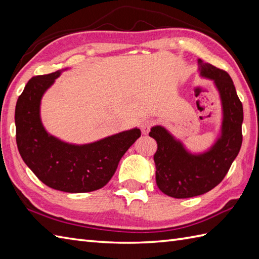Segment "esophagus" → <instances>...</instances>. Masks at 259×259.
<instances>
[{
	"label": "esophagus",
	"mask_w": 259,
	"mask_h": 259,
	"mask_svg": "<svg viewBox=\"0 0 259 259\" xmlns=\"http://www.w3.org/2000/svg\"><path fill=\"white\" fill-rule=\"evenodd\" d=\"M152 125H153V121H152V120H145V121H142V123H141V125H140L142 135H147L148 133H149V130H150V128H151Z\"/></svg>",
	"instance_id": "esophagus-1"
}]
</instances>
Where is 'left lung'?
<instances>
[{
    "instance_id": "1",
    "label": "left lung",
    "mask_w": 259,
    "mask_h": 259,
    "mask_svg": "<svg viewBox=\"0 0 259 259\" xmlns=\"http://www.w3.org/2000/svg\"><path fill=\"white\" fill-rule=\"evenodd\" d=\"M201 78L211 80L222 103L221 130L207 150L191 152L180 139L162 125L152 126L149 136L157 141L153 155L156 183L164 195L190 198L214 188L228 172L240 150L244 120L243 104L226 71L198 59Z\"/></svg>"
}]
</instances>
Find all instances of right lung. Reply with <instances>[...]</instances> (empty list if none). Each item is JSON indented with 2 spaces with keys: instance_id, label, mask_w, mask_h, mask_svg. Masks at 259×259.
<instances>
[{
  "instance_id": "obj_1",
  "label": "right lung",
  "mask_w": 259,
  "mask_h": 259,
  "mask_svg": "<svg viewBox=\"0 0 259 259\" xmlns=\"http://www.w3.org/2000/svg\"><path fill=\"white\" fill-rule=\"evenodd\" d=\"M27 82L15 107L16 145L25 164L43 184L64 192H89L112 178L125 151L141 136L133 128L90 144H69L50 135L41 120V100L63 71Z\"/></svg>"
}]
</instances>
